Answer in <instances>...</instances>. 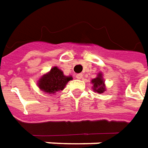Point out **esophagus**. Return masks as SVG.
Here are the masks:
<instances>
[{"mask_svg": "<svg viewBox=\"0 0 148 148\" xmlns=\"http://www.w3.org/2000/svg\"><path fill=\"white\" fill-rule=\"evenodd\" d=\"M76 79H82V77H83V74H81V73H80V74H77L76 76Z\"/></svg>", "mask_w": 148, "mask_h": 148, "instance_id": "esophagus-1", "label": "esophagus"}]
</instances>
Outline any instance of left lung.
<instances>
[{"mask_svg":"<svg viewBox=\"0 0 148 148\" xmlns=\"http://www.w3.org/2000/svg\"><path fill=\"white\" fill-rule=\"evenodd\" d=\"M92 89L94 90V92L95 93H98V94H103V92L106 91V86H105V83H104L103 77V73L99 72L98 73L97 76L94 78L92 81Z\"/></svg>","mask_w":148,"mask_h":148,"instance_id":"left-lung-1","label":"left lung"}]
</instances>
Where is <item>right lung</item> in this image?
<instances>
[{"mask_svg": "<svg viewBox=\"0 0 148 148\" xmlns=\"http://www.w3.org/2000/svg\"><path fill=\"white\" fill-rule=\"evenodd\" d=\"M72 80V76H65L62 70L55 66L40 77L37 81V86L44 93L55 95L56 92L64 90L68 81Z\"/></svg>", "mask_w": 148, "mask_h": 148, "instance_id": "right-lung-1", "label": "right lung"}]
</instances>
